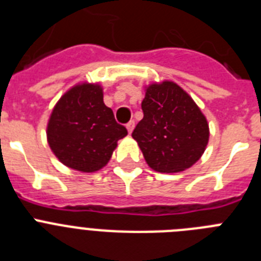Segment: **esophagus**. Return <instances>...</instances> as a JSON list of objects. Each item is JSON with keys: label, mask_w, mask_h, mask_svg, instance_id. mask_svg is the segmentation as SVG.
Wrapping results in <instances>:
<instances>
[{"label": "esophagus", "mask_w": 261, "mask_h": 261, "mask_svg": "<svg viewBox=\"0 0 261 261\" xmlns=\"http://www.w3.org/2000/svg\"><path fill=\"white\" fill-rule=\"evenodd\" d=\"M126 129H128L129 133L133 132V129H135V121H133V120H130V121L126 124Z\"/></svg>", "instance_id": "1"}]
</instances>
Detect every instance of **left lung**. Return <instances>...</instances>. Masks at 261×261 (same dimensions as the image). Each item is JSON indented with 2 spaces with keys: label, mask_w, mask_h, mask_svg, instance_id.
I'll list each match as a JSON object with an SVG mask.
<instances>
[{
  "label": "left lung",
  "mask_w": 261,
  "mask_h": 261,
  "mask_svg": "<svg viewBox=\"0 0 261 261\" xmlns=\"http://www.w3.org/2000/svg\"><path fill=\"white\" fill-rule=\"evenodd\" d=\"M144 117L132 137L146 163L158 172H180L195 165L206 149V117L188 94L171 81L146 87Z\"/></svg>",
  "instance_id": "obj_1"
}]
</instances>
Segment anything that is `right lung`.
Returning a JSON list of instances; mask_svg holds the SVG:
<instances>
[{
  "instance_id": "obj_1",
  "label": "right lung",
  "mask_w": 261,
  "mask_h": 261,
  "mask_svg": "<svg viewBox=\"0 0 261 261\" xmlns=\"http://www.w3.org/2000/svg\"><path fill=\"white\" fill-rule=\"evenodd\" d=\"M128 135L103 102L99 84H80L60 98L50 114L47 138L61 163L81 172L105 167L117 146Z\"/></svg>"
}]
</instances>
